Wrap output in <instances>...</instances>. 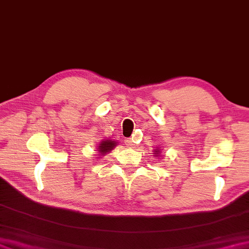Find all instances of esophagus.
Returning <instances> with one entry per match:
<instances>
[{
	"instance_id": "esophagus-1",
	"label": "esophagus",
	"mask_w": 249,
	"mask_h": 249,
	"mask_svg": "<svg viewBox=\"0 0 249 249\" xmlns=\"http://www.w3.org/2000/svg\"><path fill=\"white\" fill-rule=\"evenodd\" d=\"M125 144L127 145V147H130V148H133L134 147V142H133V140H132V139H125Z\"/></svg>"
}]
</instances>
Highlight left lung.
<instances>
[{"label":"left lung","mask_w":249,"mask_h":249,"mask_svg":"<svg viewBox=\"0 0 249 249\" xmlns=\"http://www.w3.org/2000/svg\"><path fill=\"white\" fill-rule=\"evenodd\" d=\"M155 156H159V152H160V150L159 149H155Z\"/></svg>","instance_id":"8db88e82"}]
</instances>
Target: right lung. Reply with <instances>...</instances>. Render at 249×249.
Wrapping results in <instances>:
<instances>
[{"instance_id": "1", "label": "right lung", "mask_w": 249, "mask_h": 249, "mask_svg": "<svg viewBox=\"0 0 249 249\" xmlns=\"http://www.w3.org/2000/svg\"><path fill=\"white\" fill-rule=\"evenodd\" d=\"M117 143L118 142L112 141V140H110V139H105V140H102L98 145V151H99L98 154H100L102 156L108 154L109 151L112 150V149L117 145Z\"/></svg>"}]
</instances>
